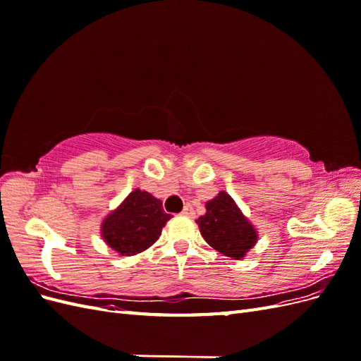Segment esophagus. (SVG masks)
Returning <instances> with one entry per match:
<instances>
[{
	"mask_svg": "<svg viewBox=\"0 0 361 361\" xmlns=\"http://www.w3.org/2000/svg\"><path fill=\"white\" fill-rule=\"evenodd\" d=\"M182 214L187 215V216H194V214H195V212H194V207H192L191 204H185Z\"/></svg>",
	"mask_w": 361,
	"mask_h": 361,
	"instance_id": "34e87169",
	"label": "esophagus"
}]
</instances>
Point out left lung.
Instances as JSON below:
<instances>
[{"label": "left lung", "mask_w": 361, "mask_h": 361, "mask_svg": "<svg viewBox=\"0 0 361 361\" xmlns=\"http://www.w3.org/2000/svg\"><path fill=\"white\" fill-rule=\"evenodd\" d=\"M204 241L214 250L232 259H243L257 241L255 226L224 191L206 202V214L195 220Z\"/></svg>", "instance_id": "left-lung-1"}]
</instances>
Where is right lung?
<instances>
[{"label": "right lung", "mask_w": 361, "mask_h": 361, "mask_svg": "<svg viewBox=\"0 0 361 361\" xmlns=\"http://www.w3.org/2000/svg\"><path fill=\"white\" fill-rule=\"evenodd\" d=\"M170 218L159 199L137 188L105 218L101 233L106 245L118 255L134 256L158 241Z\"/></svg>", "instance_id": "1"}]
</instances>
